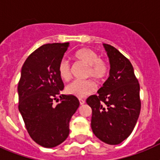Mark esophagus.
Segmentation results:
<instances>
[{"label":"esophagus","instance_id":"obj_1","mask_svg":"<svg viewBox=\"0 0 160 160\" xmlns=\"http://www.w3.org/2000/svg\"><path fill=\"white\" fill-rule=\"evenodd\" d=\"M79 101H80V104L81 105H84V104H85V101L84 100H82V99H79Z\"/></svg>","mask_w":160,"mask_h":160}]
</instances>
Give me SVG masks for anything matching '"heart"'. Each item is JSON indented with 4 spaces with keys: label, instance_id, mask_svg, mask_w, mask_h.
I'll return each mask as SVG.
<instances>
[{
    "label": "heart",
    "instance_id": "1",
    "mask_svg": "<svg viewBox=\"0 0 160 160\" xmlns=\"http://www.w3.org/2000/svg\"><path fill=\"white\" fill-rule=\"evenodd\" d=\"M74 57L77 61L82 63L87 66L86 76L92 77L96 81H101L109 71V66L107 63L95 51L89 48H82L77 51L74 55ZM58 73L60 77L64 80H68L70 78V63L63 59L60 60L58 65ZM95 90V84L90 80H74L65 87V91L70 95H74L77 98H84L86 95L92 94Z\"/></svg>",
    "mask_w": 160,
    "mask_h": 160
}]
</instances>
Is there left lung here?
Here are the masks:
<instances>
[{
  "label": "left lung",
  "mask_w": 160,
  "mask_h": 160,
  "mask_svg": "<svg viewBox=\"0 0 160 160\" xmlns=\"http://www.w3.org/2000/svg\"><path fill=\"white\" fill-rule=\"evenodd\" d=\"M109 57V76L97 95L86 103L92 109L91 129L101 141L119 144L131 134L140 113L139 84L131 63L114 46L103 44Z\"/></svg>",
  "instance_id": "obj_1"
}]
</instances>
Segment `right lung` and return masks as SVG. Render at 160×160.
<instances>
[{
	"label": "right lung",
	"instance_id": "add662e5",
	"mask_svg": "<svg viewBox=\"0 0 160 160\" xmlns=\"http://www.w3.org/2000/svg\"><path fill=\"white\" fill-rule=\"evenodd\" d=\"M69 46V42L44 45L29 55L21 68L19 111L31 139L45 148L66 139L70 119L80 105L74 95H60L64 84L58 65ZM58 96L60 103L55 106Z\"/></svg>",
	"mask_w": 160,
	"mask_h": 160
}]
</instances>
